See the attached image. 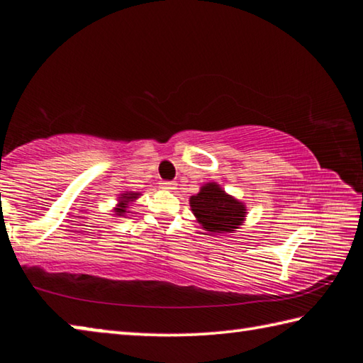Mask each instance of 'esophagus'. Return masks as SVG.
<instances>
[{
    "instance_id": "esophagus-1",
    "label": "esophagus",
    "mask_w": 363,
    "mask_h": 363,
    "mask_svg": "<svg viewBox=\"0 0 363 363\" xmlns=\"http://www.w3.org/2000/svg\"><path fill=\"white\" fill-rule=\"evenodd\" d=\"M160 184H162V189H167V190H173L177 186L174 181H162Z\"/></svg>"
}]
</instances>
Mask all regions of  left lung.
<instances>
[{"instance_id":"1","label":"left lung","mask_w":363,"mask_h":363,"mask_svg":"<svg viewBox=\"0 0 363 363\" xmlns=\"http://www.w3.org/2000/svg\"><path fill=\"white\" fill-rule=\"evenodd\" d=\"M189 203L196 220L210 233L233 232L243 224L247 214L242 201L225 194L216 182L201 186L199 194L190 196Z\"/></svg>"}]
</instances>
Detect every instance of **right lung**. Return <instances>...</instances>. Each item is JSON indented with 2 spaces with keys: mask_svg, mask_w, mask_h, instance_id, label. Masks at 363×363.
<instances>
[{
  "mask_svg": "<svg viewBox=\"0 0 363 363\" xmlns=\"http://www.w3.org/2000/svg\"><path fill=\"white\" fill-rule=\"evenodd\" d=\"M139 195H140V194H134V192L121 194V196H118V199H120L118 205H116V208H113V211H115L116 216H125V214L128 213V211H126V210H128V203H130V201L136 200Z\"/></svg>",
  "mask_w": 363,
  "mask_h": 363,
  "instance_id": "right-lung-1",
  "label": "right lung"
}]
</instances>
